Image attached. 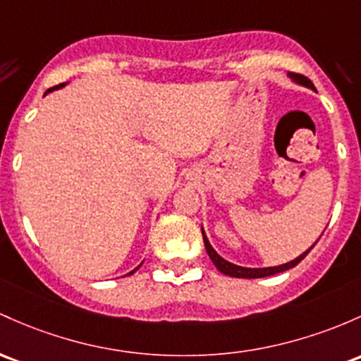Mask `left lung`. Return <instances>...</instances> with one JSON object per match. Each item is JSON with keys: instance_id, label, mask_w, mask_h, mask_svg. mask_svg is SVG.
Segmentation results:
<instances>
[{"instance_id": "8db88e82", "label": "left lung", "mask_w": 361, "mask_h": 361, "mask_svg": "<svg viewBox=\"0 0 361 361\" xmlns=\"http://www.w3.org/2000/svg\"><path fill=\"white\" fill-rule=\"evenodd\" d=\"M288 77L291 78L293 82H295L296 85H302V87H307V89L314 90L317 92L314 84H312L310 80H308L307 77H302V75H295V73H288ZM202 236H204V245H205V250H207L209 257H211L212 264L216 265L217 271L223 272L226 276H231V277H243V279H257V277H267V276H274V274H279V272H284L288 271V269H293L296 264H300L302 260L307 257V253L312 250V248L315 247V243L312 245L308 250H305L302 255H298L296 259L290 260V262L286 264H281V265H271V267H243V265H236L233 262H229V260H226L224 257H221L219 253L214 250V247L211 245V241H209L207 235H205L204 231V226H202Z\"/></svg>"}]
</instances>
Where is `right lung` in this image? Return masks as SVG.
I'll use <instances>...</instances> for the list:
<instances>
[{
    "label": "right lung",
    "mask_w": 361,
    "mask_h": 361,
    "mask_svg": "<svg viewBox=\"0 0 361 361\" xmlns=\"http://www.w3.org/2000/svg\"><path fill=\"white\" fill-rule=\"evenodd\" d=\"M65 85H68V82H66V84L56 85V87H51V89H47V90H46V92H44V96H47V94H51V92H54V90H59V89H63V87H65ZM140 265H142V264H140ZM140 265H138V267H140ZM138 267H135V269H133V271H132V272H128V274H133V272H135Z\"/></svg>",
    "instance_id": "right-lung-1"
}]
</instances>
